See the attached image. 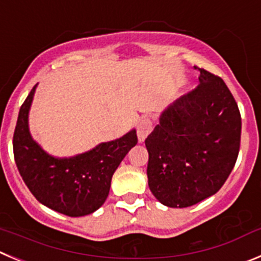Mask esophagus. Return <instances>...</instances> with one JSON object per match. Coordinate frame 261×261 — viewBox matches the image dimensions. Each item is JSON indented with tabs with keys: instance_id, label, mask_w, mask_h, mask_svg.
Masks as SVG:
<instances>
[{
	"instance_id": "obj_1",
	"label": "esophagus",
	"mask_w": 261,
	"mask_h": 261,
	"mask_svg": "<svg viewBox=\"0 0 261 261\" xmlns=\"http://www.w3.org/2000/svg\"><path fill=\"white\" fill-rule=\"evenodd\" d=\"M150 131H152V121L147 117L140 119V122L138 125V140L139 143H144V140L147 139V136L149 135Z\"/></svg>"
}]
</instances>
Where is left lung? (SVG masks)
<instances>
[{
  "label": "left lung",
  "instance_id": "left-lung-1",
  "mask_svg": "<svg viewBox=\"0 0 261 261\" xmlns=\"http://www.w3.org/2000/svg\"><path fill=\"white\" fill-rule=\"evenodd\" d=\"M198 70V86L167 107L145 139L148 186L167 207H189L214 196L240 152L242 123L232 92L220 77Z\"/></svg>",
  "mask_w": 261,
  "mask_h": 261
}]
</instances>
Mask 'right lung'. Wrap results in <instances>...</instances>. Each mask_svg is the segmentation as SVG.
<instances>
[{
  "instance_id": "obj_1",
  "label": "right lung",
  "mask_w": 261,
  "mask_h": 261,
  "mask_svg": "<svg viewBox=\"0 0 261 261\" xmlns=\"http://www.w3.org/2000/svg\"><path fill=\"white\" fill-rule=\"evenodd\" d=\"M36 85L20 107L14 133V157L25 186L46 207L72 218L92 214L106 202L112 176L138 143L136 130L73 157H54L33 140L28 116Z\"/></svg>"
}]
</instances>
